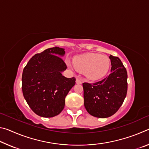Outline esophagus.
<instances>
[{"instance_id":"esophagus-1","label":"esophagus","mask_w":149,"mask_h":149,"mask_svg":"<svg viewBox=\"0 0 149 149\" xmlns=\"http://www.w3.org/2000/svg\"><path fill=\"white\" fill-rule=\"evenodd\" d=\"M75 82H76L77 84H82L81 79L80 78H79V77L76 78V81H75Z\"/></svg>"}]
</instances>
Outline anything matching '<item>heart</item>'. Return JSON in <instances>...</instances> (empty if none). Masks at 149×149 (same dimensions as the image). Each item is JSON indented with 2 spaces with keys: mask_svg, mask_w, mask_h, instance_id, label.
Instances as JSON below:
<instances>
[{
  "mask_svg": "<svg viewBox=\"0 0 149 149\" xmlns=\"http://www.w3.org/2000/svg\"><path fill=\"white\" fill-rule=\"evenodd\" d=\"M74 67L77 70L84 72L90 80H99L107 74L110 69V62L107 56L95 53H86L74 58ZM69 66H71L68 63Z\"/></svg>",
  "mask_w": 149,
  "mask_h": 149,
  "instance_id": "1",
  "label": "heart"
}]
</instances>
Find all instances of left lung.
I'll return each instance as SVG.
<instances>
[{"mask_svg": "<svg viewBox=\"0 0 149 149\" xmlns=\"http://www.w3.org/2000/svg\"><path fill=\"white\" fill-rule=\"evenodd\" d=\"M111 74L95 84L84 83L85 109L93 116L105 118L114 114L122 105L127 91V74L118 57L110 55Z\"/></svg>", "mask_w": 149, "mask_h": 149, "instance_id": "1", "label": "left lung"}]
</instances>
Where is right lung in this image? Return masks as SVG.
<instances>
[{"label":"right lung","instance_id":"add662e5","mask_svg":"<svg viewBox=\"0 0 149 149\" xmlns=\"http://www.w3.org/2000/svg\"><path fill=\"white\" fill-rule=\"evenodd\" d=\"M64 49L58 47L36 54L27 62L22 74V91L29 107L44 118L58 115L65 106V98L75 84L74 77L62 72L67 66L61 57Z\"/></svg>","mask_w":149,"mask_h":149}]
</instances>
